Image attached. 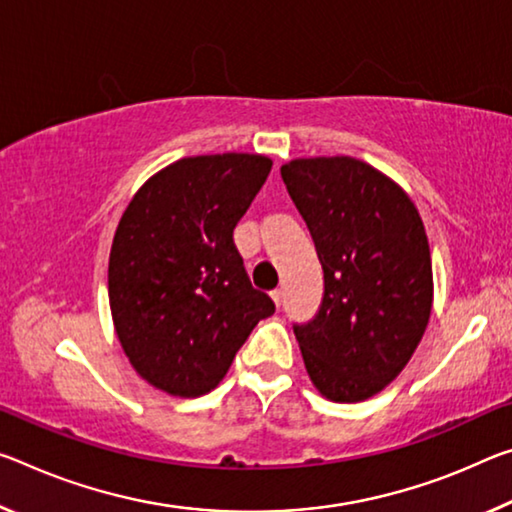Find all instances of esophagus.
Wrapping results in <instances>:
<instances>
[{
	"instance_id": "1",
	"label": "esophagus",
	"mask_w": 512,
	"mask_h": 512,
	"mask_svg": "<svg viewBox=\"0 0 512 512\" xmlns=\"http://www.w3.org/2000/svg\"><path fill=\"white\" fill-rule=\"evenodd\" d=\"M271 298L275 300V305L280 307V305H282V298H285V294H282V289H273V291H271Z\"/></svg>"
}]
</instances>
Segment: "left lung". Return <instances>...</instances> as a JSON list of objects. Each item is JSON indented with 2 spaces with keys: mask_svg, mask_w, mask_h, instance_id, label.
<instances>
[{
  "mask_svg": "<svg viewBox=\"0 0 512 512\" xmlns=\"http://www.w3.org/2000/svg\"><path fill=\"white\" fill-rule=\"evenodd\" d=\"M280 175L323 269L319 310L294 323L307 373L330 401H364L399 376L428 326L424 223L399 186L353 157L296 159Z\"/></svg>",
  "mask_w": 512,
  "mask_h": 512,
  "instance_id": "8db88e82",
  "label": "left lung"
}]
</instances>
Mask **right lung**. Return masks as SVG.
<instances>
[{
    "instance_id": "add662e5",
    "label": "right lung",
    "mask_w": 512,
    "mask_h": 512,
    "mask_svg": "<svg viewBox=\"0 0 512 512\" xmlns=\"http://www.w3.org/2000/svg\"><path fill=\"white\" fill-rule=\"evenodd\" d=\"M262 154H207L161 170L120 218L109 257L113 326L134 369L173 396L221 383L275 312L250 285L234 227L271 173Z\"/></svg>"
}]
</instances>
